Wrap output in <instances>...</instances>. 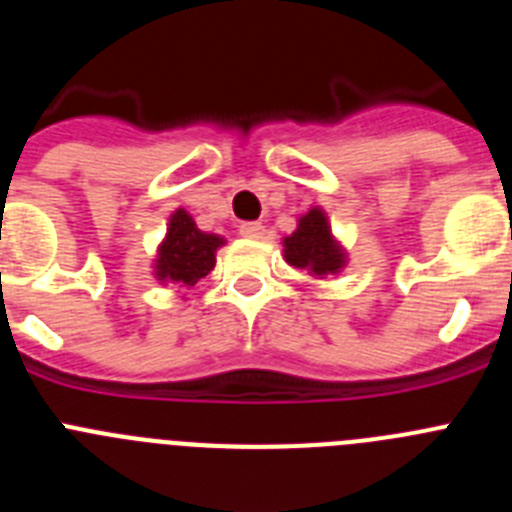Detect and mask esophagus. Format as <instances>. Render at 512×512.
<instances>
[{"instance_id":"34e87169","label":"esophagus","mask_w":512,"mask_h":512,"mask_svg":"<svg viewBox=\"0 0 512 512\" xmlns=\"http://www.w3.org/2000/svg\"><path fill=\"white\" fill-rule=\"evenodd\" d=\"M241 235L243 238H251V241H259V238H264V225L261 223H241Z\"/></svg>"}]
</instances>
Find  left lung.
<instances>
[{"label": "left lung", "mask_w": 512, "mask_h": 512, "mask_svg": "<svg viewBox=\"0 0 512 512\" xmlns=\"http://www.w3.org/2000/svg\"><path fill=\"white\" fill-rule=\"evenodd\" d=\"M284 259L287 264L305 269L310 277L325 279L341 274L348 264L346 248L338 243L323 207H310L297 220V230L284 238Z\"/></svg>", "instance_id": "left-lung-1"}]
</instances>
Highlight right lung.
I'll return each mask as SVG.
<instances>
[{"label": "right lung", "mask_w": 512, "mask_h": 512, "mask_svg": "<svg viewBox=\"0 0 512 512\" xmlns=\"http://www.w3.org/2000/svg\"><path fill=\"white\" fill-rule=\"evenodd\" d=\"M225 238L197 228L184 207L171 212L169 228L153 259V277L161 284H179L189 289L215 269L217 248Z\"/></svg>", "instance_id": "right-lung-1"}]
</instances>
